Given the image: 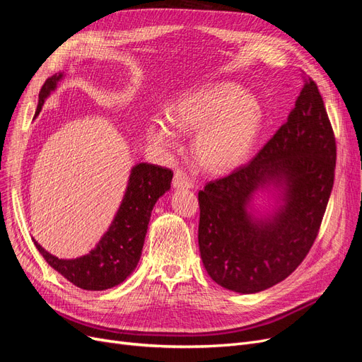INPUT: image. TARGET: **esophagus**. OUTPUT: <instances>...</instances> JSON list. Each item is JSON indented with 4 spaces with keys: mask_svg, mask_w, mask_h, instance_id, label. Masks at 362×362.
Wrapping results in <instances>:
<instances>
[{
    "mask_svg": "<svg viewBox=\"0 0 362 362\" xmlns=\"http://www.w3.org/2000/svg\"><path fill=\"white\" fill-rule=\"evenodd\" d=\"M172 185L177 190H184V189H192L193 187V181L187 177V175H184L182 172H175L173 175V181Z\"/></svg>",
    "mask_w": 362,
    "mask_h": 362,
    "instance_id": "1",
    "label": "esophagus"
}]
</instances>
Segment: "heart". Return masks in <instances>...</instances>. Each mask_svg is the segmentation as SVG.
I'll return each mask as SVG.
<instances>
[{"label": "heart", "instance_id": "heart-1", "mask_svg": "<svg viewBox=\"0 0 362 362\" xmlns=\"http://www.w3.org/2000/svg\"><path fill=\"white\" fill-rule=\"evenodd\" d=\"M166 115L180 133L196 131L192 154L211 173H226L242 166L261 129V108L255 98L229 81L205 84L184 95ZM145 136L161 149L177 146L175 131L160 119L148 120Z\"/></svg>", "mask_w": 362, "mask_h": 362}]
</instances>
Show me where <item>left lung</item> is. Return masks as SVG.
I'll use <instances>...</instances> for the list:
<instances>
[{"label":"left lung","mask_w":362,"mask_h":362,"mask_svg":"<svg viewBox=\"0 0 362 362\" xmlns=\"http://www.w3.org/2000/svg\"><path fill=\"white\" fill-rule=\"evenodd\" d=\"M337 146L319 87L305 78L286 124L258 154L199 192V250L214 282L258 293L298 269L319 234L334 185ZM273 187L280 206L253 214L257 191Z\"/></svg>","instance_id":"left-lung-1"}]
</instances>
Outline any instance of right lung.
<instances>
[{"label":"right lung","instance_id":"add662e5","mask_svg":"<svg viewBox=\"0 0 362 362\" xmlns=\"http://www.w3.org/2000/svg\"><path fill=\"white\" fill-rule=\"evenodd\" d=\"M62 78L63 74H56L42 86L35 116L40 113L43 103L56 90ZM172 177L173 172L168 168L148 163L136 164L131 169L124 199L110 228L87 255L62 259L51 255L35 238L33 242L48 264L74 286L90 291L113 288L137 267L152 208L160 196L170 189Z\"/></svg>","mask_w":362,"mask_h":362}]
</instances>
